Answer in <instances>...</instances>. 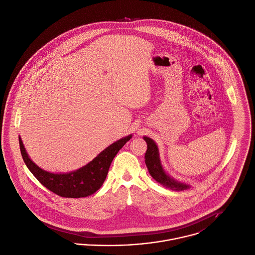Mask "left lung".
I'll return each mask as SVG.
<instances>
[{
	"instance_id": "1",
	"label": "left lung",
	"mask_w": 255,
	"mask_h": 255,
	"mask_svg": "<svg viewBox=\"0 0 255 255\" xmlns=\"http://www.w3.org/2000/svg\"><path fill=\"white\" fill-rule=\"evenodd\" d=\"M143 139L146 141V144H147V149H146V152L144 155L145 164H146L148 172L152 176V178L155 179L160 184H162L163 186H165L169 189H172V190H183V189L188 188L189 185L172 179L164 172V170L160 164L158 148H157L155 142L147 136H144Z\"/></svg>"
}]
</instances>
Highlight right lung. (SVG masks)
<instances>
[{
	"label": "right lung",
	"instance_id": "obj_1",
	"mask_svg": "<svg viewBox=\"0 0 255 255\" xmlns=\"http://www.w3.org/2000/svg\"><path fill=\"white\" fill-rule=\"evenodd\" d=\"M130 137L131 135H128L119 139L104 149L87 165L69 173H51L43 170L31 160L21 138L19 141L26 165L45 187L59 196L80 198L92 195L101 188L114 157Z\"/></svg>",
	"mask_w": 255,
	"mask_h": 255
}]
</instances>
